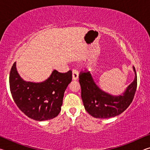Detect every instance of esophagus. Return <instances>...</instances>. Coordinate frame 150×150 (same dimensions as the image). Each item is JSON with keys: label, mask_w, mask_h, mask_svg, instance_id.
Listing matches in <instances>:
<instances>
[{"label": "esophagus", "mask_w": 150, "mask_h": 150, "mask_svg": "<svg viewBox=\"0 0 150 150\" xmlns=\"http://www.w3.org/2000/svg\"><path fill=\"white\" fill-rule=\"evenodd\" d=\"M72 77L73 80H77L79 77V71L77 69H73L72 73Z\"/></svg>", "instance_id": "esophagus-1"}]
</instances>
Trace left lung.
I'll return each instance as SVG.
<instances>
[{"label":"left lung","mask_w":150,"mask_h":150,"mask_svg":"<svg viewBox=\"0 0 150 150\" xmlns=\"http://www.w3.org/2000/svg\"><path fill=\"white\" fill-rule=\"evenodd\" d=\"M135 77L122 95L113 96L98 88L89 71L80 72L79 83L81 98L85 110L97 118L115 117L122 113L132 102L137 87V75L133 67Z\"/></svg>","instance_id":"8db88e82"}]
</instances>
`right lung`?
<instances>
[{
  "mask_svg": "<svg viewBox=\"0 0 150 150\" xmlns=\"http://www.w3.org/2000/svg\"><path fill=\"white\" fill-rule=\"evenodd\" d=\"M71 80V70L67 73L54 70L44 82H27L18 73L14 62L10 73L9 84L12 98L20 110L33 120L43 121L59 115L64 92Z\"/></svg>",
  "mask_w": 150,
  "mask_h": 150,
  "instance_id": "1",
  "label": "right lung"
}]
</instances>
